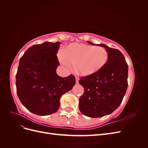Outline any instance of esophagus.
Masks as SVG:
<instances>
[{
	"label": "esophagus",
	"mask_w": 148,
	"mask_h": 148,
	"mask_svg": "<svg viewBox=\"0 0 148 148\" xmlns=\"http://www.w3.org/2000/svg\"><path fill=\"white\" fill-rule=\"evenodd\" d=\"M75 80H76V83L78 84V81H79V79H78V78L76 77V78H75Z\"/></svg>",
	"instance_id": "1"
}]
</instances>
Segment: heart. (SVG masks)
<instances>
[{
  "label": "heart",
  "instance_id": "heart-1",
  "mask_svg": "<svg viewBox=\"0 0 148 148\" xmlns=\"http://www.w3.org/2000/svg\"><path fill=\"white\" fill-rule=\"evenodd\" d=\"M60 64L70 70L76 65L77 73L89 77L100 71L106 66L109 53L106 49L82 43H71L58 53Z\"/></svg>",
  "mask_w": 148,
  "mask_h": 148
}]
</instances>
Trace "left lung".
Here are the masks:
<instances>
[{
    "label": "left lung",
    "mask_w": 148,
    "mask_h": 148,
    "mask_svg": "<svg viewBox=\"0 0 148 148\" xmlns=\"http://www.w3.org/2000/svg\"><path fill=\"white\" fill-rule=\"evenodd\" d=\"M96 45L108 52V61L98 73L79 80L84 90L79 99V109L83 115L91 118L112 113L120 105L128 88V66L122 53L106 44Z\"/></svg>",
    "instance_id": "8db88e82"
}]
</instances>
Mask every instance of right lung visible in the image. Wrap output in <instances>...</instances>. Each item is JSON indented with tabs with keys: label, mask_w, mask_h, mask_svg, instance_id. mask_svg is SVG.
I'll return each instance as SVG.
<instances>
[{
	"label": "right lung",
	"mask_w": 148,
	"mask_h": 148,
	"mask_svg": "<svg viewBox=\"0 0 148 148\" xmlns=\"http://www.w3.org/2000/svg\"><path fill=\"white\" fill-rule=\"evenodd\" d=\"M60 42H44L28 48L19 61L16 75L18 97L31 112L38 115L55 113L60 97L73 88L75 78L59 77L57 57Z\"/></svg>",
	"instance_id": "right-lung-1"
}]
</instances>
